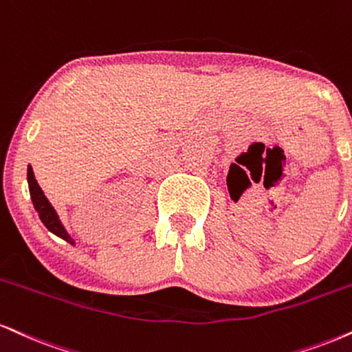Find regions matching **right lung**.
<instances>
[{
  "label": "right lung",
  "instance_id": "add662e5",
  "mask_svg": "<svg viewBox=\"0 0 352 352\" xmlns=\"http://www.w3.org/2000/svg\"><path fill=\"white\" fill-rule=\"evenodd\" d=\"M28 185H29V193H31L32 205L34 208H36L37 214H39L41 221L44 223V226L47 228L52 234L58 236V238L67 241V243H70L72 245H75V239L72 238L69 232H67L65 228H63L57 211H55L54 206L50 205L47 197H45L44 192H42V188L39 187V184H37L31 165H28Z\"/></svg>",
  "mask_w": 352,
  "mask_h": 352
}]
</instances>
